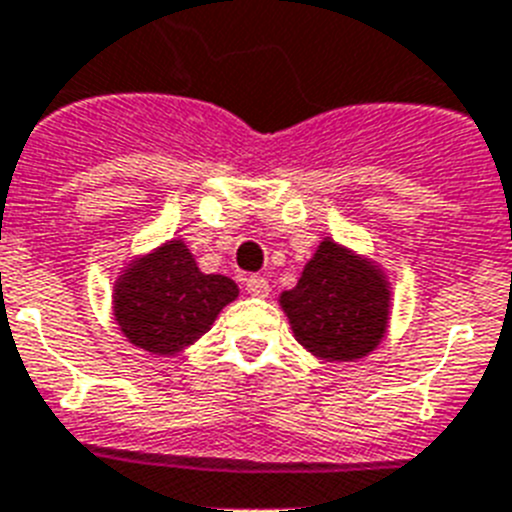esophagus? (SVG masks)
I'll use <instances>...</instances> for the list:
<instances>
[{
    "label": "esophagus",
    "instance_id": "obj_1",
    "mask_svg": "<svg viewBox=\"0 0 512 512\" xmlns=\"http://www.w3.org/2000/svg\"><path fill=\"white\" fill-rule=\"evenodd\" d=\"M268 291H270V286L263 276L247 278V294L249 296H260V299H263V296H268Z\"/></svg>",
    "mask_w": 512,
    "mask_h": 512
}]
</instances>
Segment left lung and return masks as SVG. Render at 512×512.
<instances>
[{"mask_svg": "<svg viewBox=\"0 0 512 512\" xmlns=\"http://www.w3.org/2000/svg\"><path fill=\"white\" fill-rule=\"evenodd\" d=\"M281 307L304 349L328 362H354L385 336L390 291L375 265L325 239L299 283L281 294Z\"/></svg>", "mask_w": 512, "mask_h": 512, "instance_id": "8db88e82", "label": "left lung"}]
</instances>
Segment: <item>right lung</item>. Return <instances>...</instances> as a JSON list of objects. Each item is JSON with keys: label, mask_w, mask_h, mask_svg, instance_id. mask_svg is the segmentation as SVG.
I'll list each match as a JSON object with an SVG mask.
<instances>
[{"label": "right lung", "mask_w": 512, "mask_h": 512, "mask_svg": "<svg viewBox=\"0 0 512 512\" xmlns=\"http://www.w3.org/2000/svg\"><path fill=\"white\" fill-rule=\"evenodd\" d=\"M239 296L226 276H205L184 242H169L124 270L114 315L127 341L169 356L208 333L223 307Z\"/></svg>", "instance_id": "right-lung-1"}]
</instances>
